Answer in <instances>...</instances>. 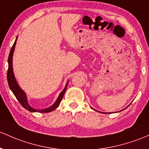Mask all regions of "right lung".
<instances>
[{"label":"right lung","mask_w":149,"mask_h":149,"mask_svg":"<svg viewBox=\"0 0 149 149\" xmlns=\"http://www.w3.org/2000/svg\"><path fill=\"white\" fill-rule=\"evenodd\" d=\"M17 38H16L15 41L13 45L12 48H11L9 56H8V73H7V79H8V83L9 85V87L10 88V90L12 91V92L13 93L15 96L16 97L17 100L19 101V103L21 104V105L25 108L27 110L29 111V112H49L52 111L54 110L56 107H58V106L59 105L60 102L62 100V98L63 97V95H64L65 92H66V90L68 86V83H66V86H65L63 91L61 93V94L58 96V99L56 100V101L55 102V103L52 106L49 107V108L44 109H40V110H37V109H35L30 107L28 104L27 102V97H26L25 93H24V91L19 87V86L17 85V81H16L15 78L13 71V52L15 49V47L16 45V41H17Z\"/></svg>","instance_id":"right-lung-1"}]
</instances>
